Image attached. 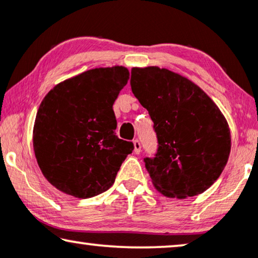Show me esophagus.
Masks as SVG:
<instances>
[{
	"label": "esophagus",
	"instance_id": "1",
	"mask_svg": "<svg viewBox=\"0 0 258 258\" xmlns=\"http://www.w3.org/2000/svg\"><path fill=\"white\" fill-rule=\"evenodd\" d=\"M133 143H134V153L139 155L141 153V143H140V141L139 140H135Z\"/></svg>",
	"mask_w": 258,
	"mask_h": 258
}]
</instances>
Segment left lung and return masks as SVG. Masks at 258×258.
Instances as JSON below:
<instances>
[{
    "mask_svg": "<svg viewBox=\"0 0 258 258\" xmlns=\"http://www.w3.org/2000/svg\"><path fill=\"white\" fill-rule=\"evenodd\" d=\"M130 86L157 135V154L144 158L157 191L181 200L209 189L231 149L230 129L215 102L186 77L158 67L133 68Z\"/></svg>",
    "mask_w": 258,
    "mask_h": 258,
    "instance_id": "obj_1",
    "label": "left lung"
}]
</instances>
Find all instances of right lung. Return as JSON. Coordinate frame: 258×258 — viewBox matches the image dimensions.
Segmentation results:
<instances>
[{
	"label": "right lung",
	"mask_w": 258,
	"mask_h": 258,
	"mask_svg": "<svg viewBox=\"0 0 258 258\" xmlns=\"http://www.w3.org/2000/svg\"><path fill=\"white\" fill-rule=\"evenodd\" d=\"M129 70H87L56 84L38 108L33 130L35 157L48 182L67 195L89 199L114 184L134 144L119 140L112 104Z\"/></svg>",
	"instance_id": "add662e5"
}]
</instances>
